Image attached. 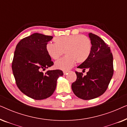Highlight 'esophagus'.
I'll return each instance as SVG.
<instances>
[{"mask_svg":"<svg viewBox=\"0 0 127 127\" xmlns=\"http://www.w3.org/2000/svg\"><path fill=\"white\" fill-rule=\"evenodd\" d=\"M67 73H68V72H67V71H64V75H66V74H67Z\"/></svg>","mask_w":127,"mask_h":127,"instance_id":"34e87169","label":"esophagus"}]
</instances>
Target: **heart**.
I'll use <instances>...</instances> for the list:
<instances>
[{
    "label": "heart",
    "instance_id": "obj_1",
    "mask_svg": "<svg viewBox=\"0 0 127 127\" xmlns=\"http://www.w3.org/2000/svg\"><path fill=\"white\" fill-rule=\"evenodd\" d=\"M54 44L48 43L46 46L47 53L53 60H57L65 52L66 55L55 62V68L66 71L77 62L81 64L89 58L92 45L90 39L82 34L62 36L54 39Z\"/></svg>",
    "mask_w": 127,
    "mask_h": 127
}]
</instances>
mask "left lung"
Returning a JSON list of instances; mask_svg holds the SVG:
<instances>
[{
    "instance_id": "obj_1",
    "label": "left lung",
    "mask_w": 127,
    "mask_h": 127,
    "mask_svg": "<svg viewBox=\"0 0 127 127\" xmlns=\"http://www.w3.org/2000/svg\"><path fill=\"white\" fill-rule=\"evenodd\" d=\"M92 48L89 58L77 67L87 69L86 76L76 72L77 79L72 83V89L76 96L90 100L100 96L107 90L113 74V58L110 48L101 38L88 33Z\"/></svg>"
}]
</instances>
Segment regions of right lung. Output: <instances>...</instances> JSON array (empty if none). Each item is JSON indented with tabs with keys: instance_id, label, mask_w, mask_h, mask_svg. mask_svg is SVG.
<instances>
[{
	"instance_id": "obj_1",
	"label": "right lung",
	"mask_w": 127,
	"mask_h": 127,
	"mask_svg": "<svg viewBox=\"0 0 127 127\" xmlns=\"http://www.w3.org/2000/svg\"><path fill=\"white\" fill-rule=\"evenodd\" d=\"M53 36L34 33L17 44L12 62V70L17 86L22 93L36 100L50 97L54 92L57 81L63 75L60 70L42 69L54 65L46 50Z\"/></svg>"
}]
</instances>
